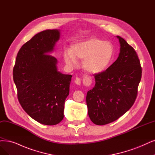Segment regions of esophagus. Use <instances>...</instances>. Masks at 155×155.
<instances>
[{"label":"esophagus","mask_w":155,"mask_h":155,"mask_svg":"<svg viewBox=\"0 0 155 155\" xmlns=\"http://www.w3.org/2000/svg\"><path fill=\"white\" fill-rule=\"evenodd\" d=\"M83 80H84V82L85 85H89L91 83V79L89 77L87 76V75H84L83 77ZM74 82L77 85H80L81 84V79L80 78H76V79L74 80Z\"/></svg>","instance_id":"obj_1"}]
</instances>
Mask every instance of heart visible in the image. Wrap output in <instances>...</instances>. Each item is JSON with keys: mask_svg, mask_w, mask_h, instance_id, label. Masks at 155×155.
Returning a JSON list of instances; mask_svg holds the SVG:
<instances>
[{"mask_svg": "<svg viewBox=\"0 0 155 155\" xmlns=\"http://www.w3.org/2000/svg\"><path fill=\"white\" fill-rule=\"evenodd\" d=\"M114 55L113 45L109 41L91 38L73 44L70 50L64 53V60L69 66H74L77 59H83L82 66L92 74L105 71L110 65Z\"/></svg>", "mask_w": 155, "mask_h": 155, "instance_id": "b5f03b06", "label": "heart"}]
</instances>
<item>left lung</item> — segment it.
Listing matches in <instances>:
<instances>
[{
	"label": "left lung",
	"instance_id": "obj_1",
	"mask_svg": "<svg viewBox=\"0 0 155 155\" xmlns=\"http://www.w3.org/2000/svg\"><path fill=\"white\" fill-rule=\"evenodd\" d=\"M118 58L105 71L95 74V85L86 96L89 116L93 123L105 125L122 116L137 98L142 68L134 48L117 36Z\"/></svg>",
	"mask_w": 155,
	"mask_h": 155
}]
</instances>
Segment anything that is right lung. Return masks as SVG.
<instances>
[{
  "label": "right lung",
  "instance_id": "right-lung-1",
  "mask_svg": "<svg viewBox=\"0 0 155 155\" xmlns=\"http://www.w3.org/2000/svg\"><path fill=\"white\" fill-rule=\"evenodd\" d=\"M60 37L59 30H46L22 46L13 68L20 104L38 123L55 125L64 118V102L72 76L57 71V59L48 54Z\"/></svg>",
  "mask_w": 155,
  "mask_h": 155
}]
</instances>
